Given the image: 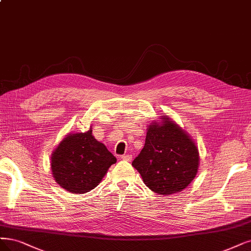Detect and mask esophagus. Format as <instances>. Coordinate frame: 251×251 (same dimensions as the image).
<instances>
[{
    "label": "esophagus",
    "instance_id": "obj_1",
    "mask_svg": "<svg viewBox=\"0 0 251 251\" xmlns=\"http://www.w3.org/2000/svg\"><path fill=\"white\" fill-rule=\"evenodd\" d=\"M122 159L124 161H126V162H131L132 161V155L131 154H124V155H122Z\"/></svg>",
    "mask_w": 251,
    "mask_h": 251
}]
</instances>
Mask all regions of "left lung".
Segmentation results:
<instances>
[{
  "instance_id": "obj_1",
  "label": "left lung",
  "mask_w": 251,
  "mask_h": 251,
  "mask_svg": "<svg viewBox=\"0 0 251 251\" xmlns=\"http://www.w3.org/2000/svg\"><path fill=\"white\" fill-rule=\"evenodd\" d=\"M132 165L152 192L177 193L196 176L200 152L195 142L168 116L162 123H151L145 144Z\"/></svg>"
}]
</instances>
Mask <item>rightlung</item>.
I'll use <instances>...</instances> for the list:
<instances>
[{
  "label": "right lung",
  "instance_id": "right-lung-1",
  "mask_svg": "<svg viewBox=\"0 0 251 251\" xmlns=\"http://www.w3.org/2000/svg\"><path fill=\"white\" fill-rule=\"evenodd\" d=\"M116 158L92 135L68 134L51 153L50 168L56 183L66 191L83 194L96 188Z\"/></svg>",
  "mask_w": 251,
  "mask_h": 251
}]
</instances>
